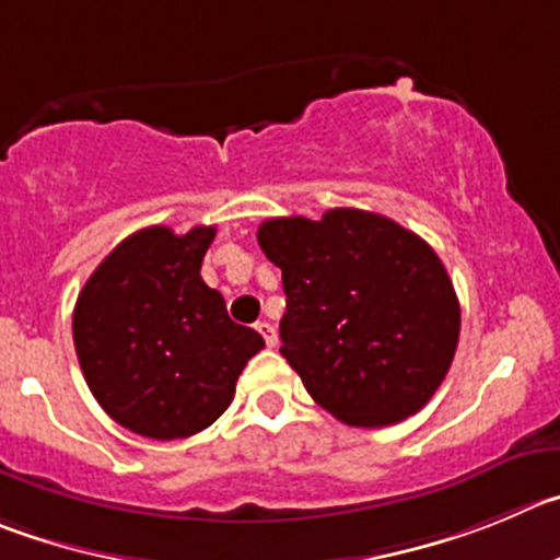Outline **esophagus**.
Here are the masks:
<instances>
[{
	"label": "esophagus",
	"mask_w": 560,
	"mask_h": 560,
	"mask_svg": "<svg viewBox=\"0 0 560 560\" xmlns=\"http://www.w3.org/2000/svg\"><path fill=\"white\" fill-rule=\"evenodd\" d=\"M256 331L262 334V337H265V342H268V348H276V342H279V337H276V328L270 326L268 320L256 323Z\"/></svg>",
	"instance_id": "obj_1"
}]
</instances>
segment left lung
<instances>
[{
	"instance_id": "obj_1",
	"label": "left lung",
	"mask_w": 560,
	"mask_h": 560,
	"mask_svg": "<svg viewBox=\"0 0 560 560\" xmlns=\"http://www.w3.org/2000/svg\"><path fill=\"white\" fill-rule=\"evenodd\" d=\"M259 248L281 268V357L348 425L417 415L456 357L462 310L436 250L364 209L270 218Z\"/></svg>"
}]
</instances>
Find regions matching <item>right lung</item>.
Wrapping results in <instances>:
<instances>
[{
  "instance_id": "1",
  "label": "right lung",
  "mask_w": 560,
  "mask_h": 560,
  "mask_svg": "<svg viewBox=\"0 0 560 560\" xmlns=\"http://www.w3.org/2000/svg\"><path fill=\"white\" fill-rule=\"evenodd\" d=\"M215 226L174 234L149 226L115 245L74 306V348L93 398L140 436L185 439L234 398L240 373L265 348L203 284Z\"/></svg>"
}]
</instances>
